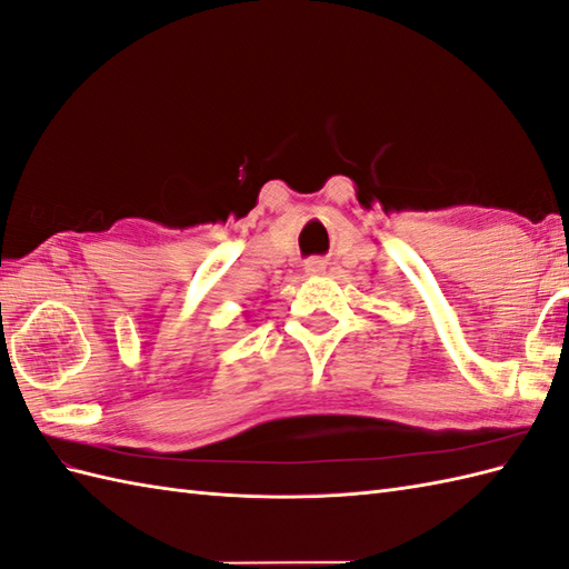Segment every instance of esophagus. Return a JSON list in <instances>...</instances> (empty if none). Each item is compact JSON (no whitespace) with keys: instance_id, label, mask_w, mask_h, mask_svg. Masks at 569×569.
<instances>
[{"instance_id":"obj_1","label":"esophagus","mask_w":569,"mask_h":569,"mask_svg":"<svg viewBox=\"0 0 569 569\" xmlns=\"http://www.w3.org/2000/svg\"><path fill=\"white\" fill-rule=\"evenodd\" d=\"M325 269H327V261H325V259H317V257H312V259H308V261H306V271H308L310 276L325 273Z\"/></svg>"}]
</instances>
